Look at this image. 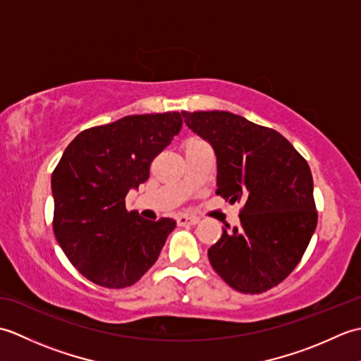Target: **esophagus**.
Listing matches in <instances>:
<instances>
[{
  "label": "esophagus",
  "instance_id": "obj_1",
  "mask_svg": "<svg viewBox=\"0 0 361 361\" xmlns=\"http://www.w3.org/2000/svg\"><path fill=\"white\" fill-rule=\"evenodd\" d=\"M176 224L178 226H194L198 224L197 217H188V216H180L176 217Z\"/></svg>",
  "mask_w": 361,
  "mask_h": 361
}]
</instances>
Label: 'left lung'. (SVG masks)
<instances>
[{
  "mask_svg": "<svg viewBox=\"0 0 361 361\" xmlns=\"http://www.w3.org/2000/svg\"><path fill=\"white\" fill-rule=\"evenodd\" d=\"M217 158L216 194L243 202L239 228L208 250L214 270L242 293H262L295 270L315 233L310 167L286 137L229 111H181Z\"/></svg>",
  "mask_w": 361,
  "mask_h": 361,
  "instance_id": "8db88e82",
  "label": "left lung"
}]
</instances>
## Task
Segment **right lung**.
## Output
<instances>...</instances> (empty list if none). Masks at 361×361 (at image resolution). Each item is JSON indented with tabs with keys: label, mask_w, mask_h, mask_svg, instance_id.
<instances>
[{
	"label": "right lung",
	"mask_w": 361,
	"mask_h": 361,
	"mask_svg": "<svg viewBox=\"0 0 361 361\" xmlns=\"http://www.w3.org/2000/svg\"><path fill=\"white\" fill-rule=\"evenodd\" d=\"M183 126L181 114H133L83 130L54 169V234L82 276L106 288L133 286L157 262L176 221L126 209L130 189Z\"/></svg>",
	"instance_id": "1"
}]
</instances>
